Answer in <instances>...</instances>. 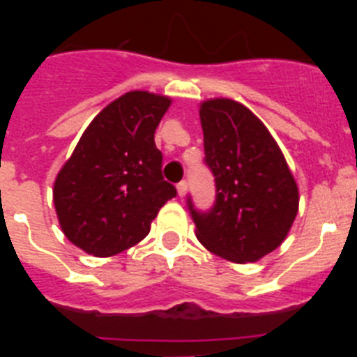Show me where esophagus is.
Wrapping results in <instances>:
<instances>
[{
	"label": "esophagus",
	"instance_id": "esophagus-1",
	"mask_svg": "<svg viewBox=\"0 0 357 357\" xmlns=\"http://www.w3.org/2000/svg\"><path fill=\"white\" fill-rule=\"evenodd\" d=\"M176 193H178V197H185V193H188V182H178L176 184Z\"/></svg>",
	"mask_w": 357,
	"mask_h": 357
}]
</instances>
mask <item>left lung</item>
Masks as SVG:
<instances>
[{"mask_svg": "<svg viewBox=\"0 0 357 357\" xmlns=\"http://www.w3.org/2000/svg\"><path fill=\"white\" fill-rule=\"evenodd\" d=\"M206 162L216 204L198 213V241L232 263H255L280 247L298 213V185L279 144L257 116L230 98L200 103Z\"/></svg>", "mask_w": 357, "mask_h": 357, "instance_id": "1", "label": "left lung"}]
</instances>
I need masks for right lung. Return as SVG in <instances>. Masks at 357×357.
Masks as SVG:
<instances>
[{
    "label": "right lung",
    "mask_w": 357,
    "mask_h": 357,
    "mask_svg": "<svg viewBox=\"0 0 357 357\" xmlns=\"http://www.w3.org/2000/svg\"><path fill=\"white\" fill-rule=\"evenodd\" d=\"M172 98L128 91L89 123L56 173L53 204L66 238L94 257L143 241L176 189L160 175L153 134Z\"/></svg>",
    "instance_id": "obj_1"
}]
</instances>
